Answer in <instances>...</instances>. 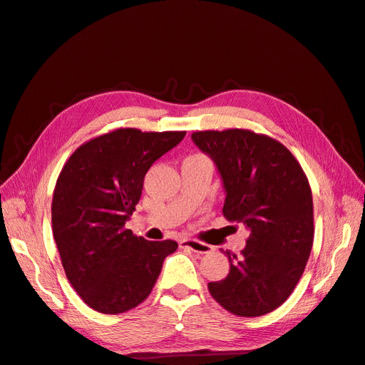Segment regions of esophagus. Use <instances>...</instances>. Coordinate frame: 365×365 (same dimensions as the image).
I'll return each mask as SVG.
<instances>
[{
  "mask_svg": "<svg viewBox=\"0 0 365 365\" xmlns=\"http://www.w3.org/2000/svg\"><path fill=\"white\" fill-rule=\"evenodd\" d=\"M180 247L181 248H189L197 254H208L213 251V247L208 245V244H204V242H200L196 239H182L180 240Z\"/></svg>",
  "mask_w": 365,
  "mask_h": 365,
  "instance_id": "obj_1",
  "label": "esophagus"
}]
</instances>
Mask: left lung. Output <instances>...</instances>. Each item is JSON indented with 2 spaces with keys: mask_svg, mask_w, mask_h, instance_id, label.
I'll return each instance as SVG.
<instances>
[{
  "mask_svg": "<svg viewBox=\"0 0 365 365\" xmlns=\"http://www.w3.org/2000/svg\"><path fill=\"white\" fill-rule=\"evenodd\" d=\"M195 145L216 164L227 193L222 213L250 230L230 272L208 291L228 312L260 317L283 304L302 279L314 242L311 185L282 143L248 129L197 130Z\"/></svg>",
  "mask_w": 365,
  "mask_h": 365,
  "instance_id": "left-lung-1",
  "label": "left lung"
}]
</instances>
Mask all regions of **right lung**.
<instances>
[{
  "instance_id": "right-lung-1",
  "label": "right lung",
  "mask_w": 365,
  "mask_h": 365,
  "mask_svg": "<svg viewBox=\"0 0 365 365\" xmlns=\"http://www.w3.org/2000/svg\"><path fill=\"white\" fill-rule=\"evenodd\" d=\"M184 135L121 128L86 141L65 163L53 193V237L68 282L94 311L123 314L145 302L178 248L137 237L125 224L150 165Z\"/></svg>"
}]
</instances>
